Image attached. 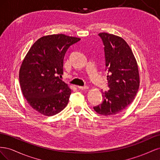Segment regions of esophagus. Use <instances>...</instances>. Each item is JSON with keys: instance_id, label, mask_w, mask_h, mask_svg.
Listing matches in <instances>:
<instances>
[{"instance_id": "esophagus-1", "label": "esophagus", "mask_w": 160, "mask_h": 160, "mask_svg": "<svg viewBox=\"0 0 160 160\" xmlns=\"http://www.w3.org/2000/svg\"><path fill=\"white\" fill-rule=\"evenodd\" d=\"M78 88L79 89H81V90H86L88 89V86H84V87H82V86H78Z\"/></svg>"}]
</instances>
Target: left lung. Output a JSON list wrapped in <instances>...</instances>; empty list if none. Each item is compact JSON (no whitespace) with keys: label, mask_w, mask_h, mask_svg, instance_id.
<instances>
[{"label":"left lung","mask_w":160,"mask_h":160,"mask_svg":"<svg viewBox=\"0 0 160 160\" xmlns=\"http://www.w3.org/2000/svg\"><path fill=\"white\" fill-rule=\"evenodd\" d=\"M99 36L104 45L109 89L102 91V103L93 109L100 115H114L122 112L135 99L139 87L138 67L132 49L122 37L107 32Z\"/></svg>","instance_id":"8db88e82"}]
</instances>
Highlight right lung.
Here are the masks:
<instances>
[{"instance_id": "right-lung-1", "label": "right lung", "mask_w": 160, "mask_h": 160, "mask_svg": "<svg viewBox=\"0 0 160 160\" xmlns=\"http://www.w3.org/2000/svg\"><path fill=\"white\" fill-rule=\"evenodd\" d=\"M80 40L63 34L44 36L27 52L19 71V81L27 103L38 113L54 115L68 103L71 91L60 79L63 59L70 46Z\"/></svg>"}]
</instances>
